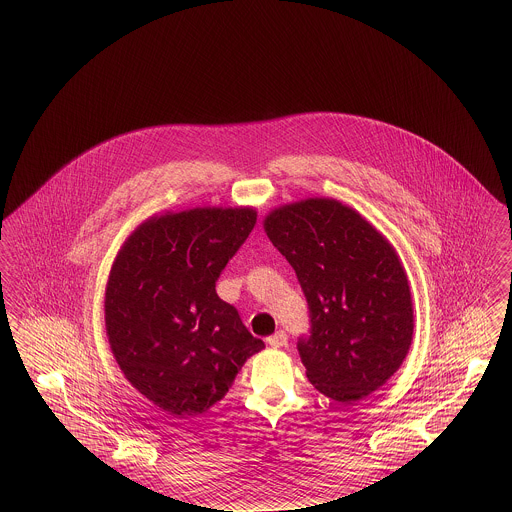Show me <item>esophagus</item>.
<instances>
[{"label":"esophagus","mask_w":512,"mask_h":512,"mask_svg":"<svg viewBox=\"0 0 512 512\" xmlns=\"http://www.w3.org/2000/svg\"><path fill=\"white\" fill-rule=\"evenodd\" d=\"M267 343L270 347H284V345L288 343V336H286L284 330H280V332H276L274 336L267 338Z\"/></svg>","instance_id":"esophagus-1"}]
</instances>
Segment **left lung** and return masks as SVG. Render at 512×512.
I'll use <instances>...</instances> for the list:
<instances>
[{"mask_svg": "<svg viewBox=\"0 0 512 512\" xmlns=\"http://www.w3.org/2000/svg\"><path fill=\"white\" fill-rule=\"evenodd\" d=\"M263 226L309 303L311 336L297 343L309 382L345 405L380 390L413 341L411 286L395 247L332 197L274 207Z\"/></svg>", "mask_w": 512, "mask_h": 512, "instance_id": "1", "label": "left lung"}]
</instances>
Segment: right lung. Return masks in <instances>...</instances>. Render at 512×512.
Segmentation results:
<instances>
[{"mask_svg":"<svg viewBox=\"0 0 512 512\" xmlns=\"http://www.w3.org/2000/svg\"><path fill=\"white\" fill-rule=\"evenodd\" d=\"M257 222L253 207H195L140 222L105 286V330L124 378L176 418L207 413L265 343L215 282Z\"/></svg>","mask_w":512,"mask_h":512,"instance_id":"obj_1","label":"right lung"}]
</instances>
